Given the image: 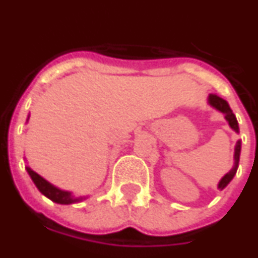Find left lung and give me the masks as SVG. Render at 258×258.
<instances>
[{
  "label": "left lung",
  "mask_w": 258,
  "mask_h": 258,
  "mask_svg": "<svg viewBox=\"0 0 258 258\" xmlns=\"http://www.w3.org/2000/svg\"><path fill=\"white\" fill-rule=\"evenodd\" d=\"M208 104L211 105L212 108H215L216 111L222 112L223 115H225V119L227 120L229 125L231 128L235 131V133H239V127H238V121H237V117L231 111V108H230L229 103L223 100L219 96H216V94H210L207 98ZM239 155H241V141L237 142L235 145V149H234V166L231 168L229 173H226L225 176L222 177L221 181L218 184V189H225L227 184H229L231 180H233V177L235 176V173H237V169H238V164H239Z\"/></svg>",
  "instance_id": "1"
}]
</instances>
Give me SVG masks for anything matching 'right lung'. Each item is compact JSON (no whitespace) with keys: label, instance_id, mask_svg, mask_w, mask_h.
<instances>
[{"label":"right lung","instance_id":"right-lung-1","mask_svg":"<svg viewBox=\"0 0 258 258\" xmlns=\"http://www.w3.org/2000/svg\"><path fill=\"white\" fill-rule=\"evenodd\" d=\"M25 169H27V172H28V174L31 176L33 184L36 185L37 189L40 190L46 198L52 200L54 203L73 204V203H78V202L86 199V198H74V196L72 195V192L59 189V188H56L55 185H52L51 182L44 180L42 176H39L36 172H33L32 169L29 168V166H27Z\"/></svg>","mask_w":258,"mask_h":258}]
</instances>
